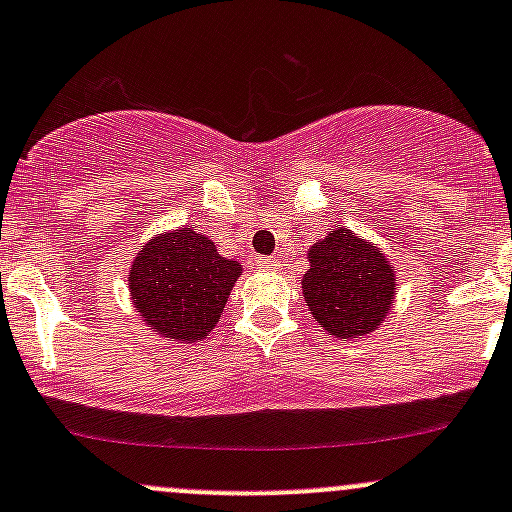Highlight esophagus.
<instances>
[{
    "mask_svg": "<svg viewBox=\"0 0 512 512\" xmlns=\"http://www.w3.org/2000/svg\"><path fill=\"white\" fill-rule=\"evenodd\" d=\"M255 265L260 267V270H277L280 262H277L275 257H255Z\"/></svg>",
    "mask_w": 512,
    "mask_h": 512,
    "instance_id": "obj_1",
    "label": "esophagus"
}]
</instances>
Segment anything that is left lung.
I'll return each instance as SVG.
<instances>
[{
  "instance_id": "obj_1",
  "label": "left lung",
  "mask_w": 512,
  "mask_h": 512,
  "mask_svg": "<svg viewBox=\"0 0 512 512\" xmlns=\"http://www.w3.org/2000/svg\"><path fill=\"white\" fill-rule=\"evenodd\" d=\"M307 257L304 302L332 337L361 339L384 322L396 297V275L379 247L337 227L314 242Z\"/></svg>"
}]
</instances>
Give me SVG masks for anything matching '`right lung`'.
Returning <instances> with one entry per match:
<instances>
[{"mask_svg": "<svg viewBox=\"0 0 512 512\" xmlns=\"http://www.w3.org/2000/svg\"><path fill=\"white\" fill-rule=\"evenodd\" d=\"M242 265L227 260L213 240L180 227L141 247L128 272L138 314L168 342H203L218 324Z\"/></svg>", "mask_w": 512, "mask_h": 512, "instance_id": "1", "label": "right lung"}]
</instances>
